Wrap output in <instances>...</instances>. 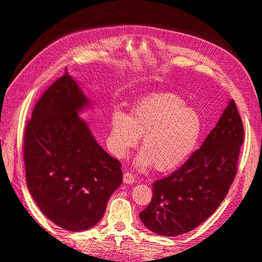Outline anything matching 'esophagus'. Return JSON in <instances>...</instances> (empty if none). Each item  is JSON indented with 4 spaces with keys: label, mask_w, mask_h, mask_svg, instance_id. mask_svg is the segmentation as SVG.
<instances>
[{
    "label": "esophagus",
    "mask_w": 262,
    "mask_h": 262,
    "mask_svg": "<svg viewBox=\"0 0 262 262\" xmlns=\"http://www.w3.org/2000/svg\"><path fill=\"white\" fill-rule=\"evenodd\" d=\"M123 182L126 185H132L136 182V177H134L130 172H124L123 173Z\"/></svg>",
    "instance_id": "34e87169"
}]
</instances>
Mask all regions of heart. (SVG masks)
<instances>
[{"label": "heart", "mask_w": 262, "mask_h": 262, "mask_svg": "<svg viewBox=\"0 0 262 262\" xmlns=\"http://www.w3.org/2000/svg\"><path fill=\"white\" fill-rule=\"evenodd\" d=\"M202 132L200 115L172 94L139 101L130 116L116 110L110 120L109 144L118 158H125L143 137L137 165L169 171L184 164L198 145Z\"/></svg>", "instance_id": "1"}]
</instances>
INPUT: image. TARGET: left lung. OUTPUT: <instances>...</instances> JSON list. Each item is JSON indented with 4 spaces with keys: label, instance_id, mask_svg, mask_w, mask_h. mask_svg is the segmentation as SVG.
Wrapping results in <instances>:
<instances>
[{
    "label": "left lung",
    "instance_id": "left-lung-1",
    "mask_svg": "<svg viewBox=\"0 0 262 262\" xmlns=\"http://www.w3.org/2000/svg\"><path fill=\"white\" fill-rule=\"evenodd\" d=\"M244 128L235 101H228L199 149L169 176L153 184V198L140 219L162 236L186 234L211 216L237 171Z\"/></svg>",
    "mask_w": 262,
    "mask_h": 262
}]
</instances>
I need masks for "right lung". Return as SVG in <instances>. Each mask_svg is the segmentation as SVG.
I'll return each instance as SVG.
<instances>
[{
  "mask_svg": "<svg viewBox=\"0 0 262 262\" xmlns=\"http://www.w3.org/2000/svg\"><path fill=\"white\" fill-rule=\"evenodd\" d=\"M91 106L67 72L38 100L24 136L29 192L47 217L71 232L96 225L122 184L121 163L78 116Z\"/></svg>",
  "mask_w": 262,
  "mask_h": 262,
  "instance_id": "1",
  "label": "right lung"
}]
</instances>
